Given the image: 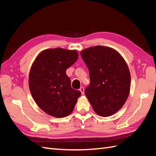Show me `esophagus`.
Instances as JSON below:
<instances>
[{"mask_svg": "<svg viewBox=\"0 0 156 156\" xmlns=\"http://www.w3.org/2000/svg\"><path fill=\"white\" fill-rule=\"evenodd\" d=\"M79 90H80V92H81V94H84V87H81V88H79Z\"/></svg>", "mask_w": 156, "mask_h": 156, "instance_id": "1", "label": "esophagus"}]
</instances>
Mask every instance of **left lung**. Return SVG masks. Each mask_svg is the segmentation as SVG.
I'll use <instances>...</instances> for the list:
<instances>
[{"mask_svg":"<svg viewBox=\"0 0 156 156\" xmlns=\"http://www.w3.org/2000/svg\"><path fill=\"white\" fill-rule=\"evenodd\" d=\"M81 55L90 80L84 93L94 111L103 117L115 114L130 92L131 75L125 60L115 49L101 45L84 49Z\"/></svg>","mask_w":156,"mask_h":156,"instance_id":"1","label":"left lung"}]
</instances>
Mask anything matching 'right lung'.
<instances>
[{"instance_id": "right-lung-1", "label": "right lung", "mask_w": 156, "mask_h": 156, "mask_svg": "<svg viewBox=\"0 0 156 156\" xmlns=\"http://www.w3.org/2000/svg\"><path fill=\"white\" fill-rule=\"evenodd\" d=\"M79 55L75 50L45 49L37 56L29 73V84L36 104L47 114L56 118L69 115L81 95L71 87L66 71Z\"/></svg>"}]
</instances>
